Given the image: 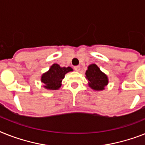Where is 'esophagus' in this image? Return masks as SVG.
<instances>
[{
    "instance_id": "1",
    "label": "esophagus",
    "mask_w": 145,
    "mask_h": 145,
    "mask_svg": "<svg viewBox=\"0 0 145 145\" xmlns=\"http://www.w3.org/2000/svg\"><path fill=\"white\" fill-rule=\"evenodd\" d=\"M80 69H81V67H80L79 66H75V67H74V70H75V71L78 72L80 70Z\"/></svg>"
}]
</instances>
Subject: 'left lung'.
<instances>
[{
    "mask_svg": "<svg viewBox=\"0 0 145 145\" xmlns=\"http://www.w3.org/2000/svg\"><path fill=\"white\" fill-rule=\"evenodd\" d=\"M85 75L86 78L88 81V85L94 90H103L108 84L107 75L101 72L95 64H90L88 67Z\"/></svg>",
    "mask_w": 145,
    "mask_h": 145,
    "instance_id": "8db88e82",
    "label": "left lung"
}]
</instances>
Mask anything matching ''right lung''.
Masks as SVG:
<instances>
[{
	"label": "right lung",
	"mask_w": 145,
	"mask_h": 145,
	"mask_svg": "<svg viewBox=\"0 0 145 145\" xmlns=\"http://www.w3.org/2000/svg\"><path fill=\"white\" fill-rule=\"evenodd\" d=\"M70 67H61L58 64H54L50 70L41 76V82L44 83V87L47 89L56 90L61 86V81L64 78L65 74L72 71Z\"/></svg>",
	"instance_id": "add662e5"
}]
</instances>
